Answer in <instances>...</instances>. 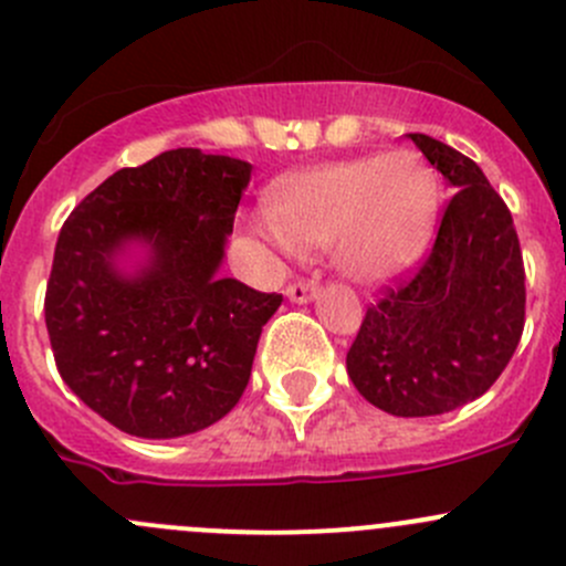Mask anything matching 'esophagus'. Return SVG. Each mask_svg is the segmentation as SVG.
Masks as SVG:
<instances>
[{
    "mask_svg": "<svg viewBox=\"0 0 566 566\" xmlns=\"http://www.w3.org/2000/svg\"><path fill=\"white\" fill-rule=\"evenodd\" d=\"M317 293H319L317 284L315 282H306V279L287 284V298L293 301V304H310V301L317 298Z\"/></svg>",
    "mask_w": 566,
    "mask_h": 566,
    "instance_id": "1",
    "label": "esophagus"
}]
</instances>
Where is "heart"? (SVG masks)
<instances>
[{
	"label": "heart",
	"mask_w": 566,
	"mask_h": 566,
	"mask_svg": "<svg viewBox=\"0 0 566 566\" xmlns=\"http://www.w3.org/2000/svg\"><path fill=\"white\" fill-rule=\"evenodd\" d=\"M441 202L430 164L413 150L325 164L271 188L260 232L284 249L331 247L336 271L380 284L424 251Z\"/></svg>",
	"instance_id": "b5f03b06"
}]
</instances>
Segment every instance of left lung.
I'll list each match as a JSON object with an SVG mask.
<instances>
[{"label":"left lung","mask_w":566,"mask_h":566,"mask_svg":"<svg viewBox=\"0 0 566 566\" xmlns=\"http://www.w3.org/2000/svg\"><path fill=\"white\" fill-rule=\"evenodd\" d=\"M454 188L419 271L386 287L347 350V375L391 416L473 402L510 364L526 323V271L512 213L468 156L408 134Z\"/></svg>","instance_id":"8db88e82"}]
</instances>
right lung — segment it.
<instances>
[{
	"label": "right lung",
	"mask_w": 566,
	"mask_h": 566,
	"mask_svg": "<svg viewBox=\"0 0 566 566\" xmlns=\"http://www.w3.org/2000/svg\"><path fill=\"white\" fill-rule=\"evenodd\" d=\"M251 164L177 147L119 169L62 224L45 328L67 389L117 430L180 438L241 399L282 295L221 279ZM146 249L134 272L118 268Z\"/></svg>",
	"instance_id": "1"
}]
</instances>
